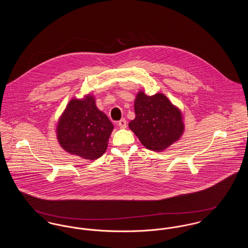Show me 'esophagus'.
Listing matches in <instances>:
<instances>
[{
  "label": "esophagus",
  "instance_id": "1",
  "mask_svg": "<svg viewBox=\"0 0 248 248\" xmlns=\"http://www.w3.org/2000/svg\"><path fill=\"white\" fill-rule=\"evenodd\" d=\"M118 125L120 128H122V129H124V128H126V125H127V122H126V120L125 119H122V120H120L118 122Z\"/></svg>",
  "mask_w": 248,
  "mask_h": 248
}]
</instances>
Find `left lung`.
Here are the masks:
<instances>
[{
    "instance_id": "obj_1",
    "label": "left lung",
    "mask_w": 248,
    "mask_h": 248,
    "mask_svg": "<svg viewBox=\"0 0 248 248\" xmlns=\"http://www.w3.org/2000/svg\"><path fill=\"white\" fill-rule=\"evenodd\" d=\"M134 108L136 117L128 126L147 149L161 152L181 138L184 132L182 113L165 94L147 95L140 91Z\"/></svg>"
}]
</instances>
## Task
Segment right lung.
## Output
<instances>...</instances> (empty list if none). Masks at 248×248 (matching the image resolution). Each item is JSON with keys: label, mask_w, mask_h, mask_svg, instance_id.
<instances>
[{"label": "right lung", "mask_w": 248, "mask_h": 248, "mask_svg": "<svg viewBox=\"0 0 248 248\" xmlns=\"http://www.w3.org/2000/svg\"><path fill=\"white\" fill-rule=\"evenodd\" d=\"M113 124L95 105L94 95L72 98L59 117L57 138L63 150L86 160L106 152Z\"/></svg>", "instance_id": "1"}]
</instances>
